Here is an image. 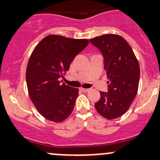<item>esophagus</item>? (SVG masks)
I'll list each match as a JSON object with an SVG mask.
<instances>
[{"mask_svg": "<svg viewBox=\"0 0 160 160\" xmlns=\"http://www.w3.org/2000/svg\"><path fill=\"white\" fill-rule=\"evenodd\" d=\"M80 90L82 92H88L89 91H90V89H84V88H81L80 89Z\"/></svg>", "mask_w": 160, "mask_h": 160, "instance_id": "1", "label": "esophagus"}]
</instances>
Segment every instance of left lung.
Instances as JSON below:
<instances>
[{
    "mask_svg": "<svg viewBox=\"0 0 160 160\" xmlns=\"http://www.w3.org/2000/svg\"><path fill=\"white\" fill-rule=\"evenodd\" d=\"M104 57V70L109 79L108 92H100L95 108L104 118L113 120L123 115L138 92L140 67L132 49L117 34H104L89 40Z\"/></svg>",
    "mask_w": 160,
    "mask_h": 160,
    "instance_id": "obj_1",
    "label": "left lung"
}]
</instances>
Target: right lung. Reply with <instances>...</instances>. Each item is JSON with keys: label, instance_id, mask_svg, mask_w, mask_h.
Instances as JSON below:
<instances>
[{"label": "right lung", "instance_id": "obj_1", "mask_svg": "<svg viewBox=\"0 0 160 160\" xmlns=\"http://www.w3.org/2000/svg\"><path fill=\"white\" fill-rule=\"evenodd\" d=\"M88 43L86 39L51 34L33 50L26 69L28 90L37 110L47 120L60 122L72 113L79 89L62 84L60 78Z\"/></svg>", "mask_w": 160, "mask_h": 160}]
</instances>
